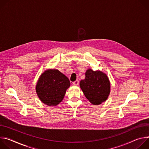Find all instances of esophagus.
Masks as SVG:
<instances>
[{"mask_svg":"<svg viewBox=\"0 0 149 149\" xmlns=\"http://www.w3.org/2000/svg\"><path fill=\"white\" fill-rule=\"evenodd\" d=\"M72 84H73L74 85H75V86H78V85L79 84V81H78V79H77L76 81H75L74 82H73Z\"/></svg>","mask_w":149,"mask_h":149,"instance_id":"34e87169","label":"esophagus"}]
</instances>
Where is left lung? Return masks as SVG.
I'll return each instance as SVG.
<instances>
[{
  "label": "left lung",
  "instance_id": "8db88e82",
  "mask_svg": "<svg viewBox=\"0 0 149 149\" xmlns=\"http://www.w3.org/2000/svg\"><path fill=\"white\" fill-rule=\"evenodd\" d=\"M84 95L94 105H99L107 99L110 93V82L105 73L88 69L86 78L79 82Z\"/></svg>",
  "mask_w": 149,
  "mask_h": 149
}]
</instances>
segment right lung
Segmentation results:
<instances>
[{
	"label": "right lung",
	"instance_id": "obj_1",
	"mask_svg": "<svg viewBox=\"0 0 149 149\" xmlns=\"http://www.w3.org/2000/svg\"><path fill=\"white\" fill-rule=\"evenodd\" d=\"M70 86V81L67 77L58 70L49 69L40 76L36 91L42 102L54 106L62 101Z\"/></svg>",
	"mask_w": 149,
	"mask_h": 149
}]
</instances>
